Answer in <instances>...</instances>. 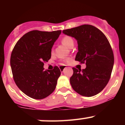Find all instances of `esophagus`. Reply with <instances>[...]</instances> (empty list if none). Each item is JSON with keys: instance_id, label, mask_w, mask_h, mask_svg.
<instances>
[{"instance_id": "34e87169", "label": "esophagus", "mask_w": 125, "mask_h": 125, "mask_svg": "<svg viewBox=\"0 0 125 125\" xmlns=\"http://www.w3.org/2000/svg\"><path fill=\"white\" fill-rule=\"evenodd\" d=\"M64 68H65V66H64V65L60 66V67H59V69H60V70H61V72L63 71Z\"/></svg>"}]
</instances>
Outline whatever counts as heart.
<instances>
[{
    "label": "heart",
    "mask_w": 125,
    "mask_h": 125,
    "mask_svg": "<svg viewBox=\"0 0 125 125\" xmlns=\"http://www.w3.org/2000/svg\"><path fill=\"white\" fill-rule=\"evenodd\" d=\"M61 42L65 46H66L67 47H68V48H72V47H73V46L74 44V40L71 36H64L62 38ZM53 52V48H52V53ZM64 61L66 62H69L71 61V59H66L64 60Z\"/></svg>",
    "instance_id": "1"
}]
</instances>
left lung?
<instances>
[{
	"label": "left lung",
	"mask_w": 125,
	"mask_h": 125,
	"mask_svg": "<svg viewBox=\"0 0 125 125\" xmlns=\"http://www.w3.org/2000/svg\"><path fill=\"white\" fill-rule=\"evenodd\" d=\"M63 33L77 40L75 61L86 65L82 70L73 67L72 87L83 96L98 94L106 86L113 69L114 55L109 42L102 31L90 25L63 30Z\"/></svg>",
	"instance_id": "8db88e82"
}]
</instances>
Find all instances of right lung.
<instances>
[{"mask_svg":"<svg viewBox=\"0 0 125 125\" xmlns=\"http://www.w3.org/2000/svg\"><path fill=\"white\" fill-rule=\"evenodd\" d=\"M61 31H29L12 52L10 66L15 83L31 98L42 99L55 89L61 71L58 66L45 71L43 65L51 59L52 48Z\"/></svg>","mask_w":125,"mask_h":125,"instance_id":"1","label":"right lung"}]
</instances>
